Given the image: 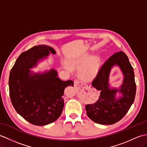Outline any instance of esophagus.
<instances>
[{
	"label": "esophagus",
	"mask_w": 147,
	"mask_h": 147,
	"mask_svg": "<svg viewBox=\"0 0 147 147\" xmlns=\"http://www.w3.org/2000/svg\"><path fill=\"white\" fill-rule=\"evenodd\" d=\"M74 86L77 87V88H78V87L82 86L83 85V83L82 82H80L78 80H76L74 81Z\"/></svg>",
	"instance_id": "34e87169"
}]
</instances>
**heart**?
Segmentation results:
<instances>
[{"label": "heart", "instance_id": "b5f03b06", "mask_svg": "<svg viewBox=\"0 0 147 147\" xmlns=\"http://www.w3.org/2000/svg\"><path fill=\"white\" fill-rule=\"evenodd\" d=\"M99 64L100 60L98 58L94 57L91 60L90 56H85L78 60L71 62V65L72 67L78 69L84 67L81 71L80 76L85 80H90L95 77L97 73ZM87 65H88L87 66Z\"/></svg>", "mask_w": 147, "mask_h": 147}]
</instances>
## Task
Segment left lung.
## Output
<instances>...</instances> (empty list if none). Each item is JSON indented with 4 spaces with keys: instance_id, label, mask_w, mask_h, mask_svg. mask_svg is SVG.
<instances>
[{
    "instance_id": "obj_1",
    "label": "left lung",
    "mask_w": 147,
    "mask_h": 147,
    "mask_svg": "<svg viewBox=\"0 0 147 147\" xmlns=\"http://www.w3.org/2000/svg\"><path fill=\"white\" fill-rule=\"evenodd\" d=\"M114 65H119L124 74L123 85L119 90L110 89L108 86L109 74ZM92 85L100 93L97 101L85 106L90 119L98 124L110 125L123 118L135 100L136 89L133 68L125 53L120 51L109 57L99 69ZM117 91L123 94L119 99L115 98Z\"/></svg>"
}]
</instances>
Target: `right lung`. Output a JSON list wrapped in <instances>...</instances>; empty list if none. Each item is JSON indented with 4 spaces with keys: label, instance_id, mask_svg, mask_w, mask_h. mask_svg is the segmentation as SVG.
Here are the masks:
<instances>
[{
    "label": "right lung",
    "instance_id": "1",
    "mask_svg": "<svg viewBox=\"0 0 147 147\" xmlns=\"http://www.w3.org/2000/svg\"><path fill=\"white\" fill-rule=\"evenodd\" d=\"M55 54L51 47L34 46L21 53L9 74V86L12 104L18 113L31 124L44 126L56 121L64 106V89L73 82H64L54 69L32 74L30 68L49 54Z\"/></svg>",
    "mask_w": 147,
    "mask_h": 147
}]
</instances>
